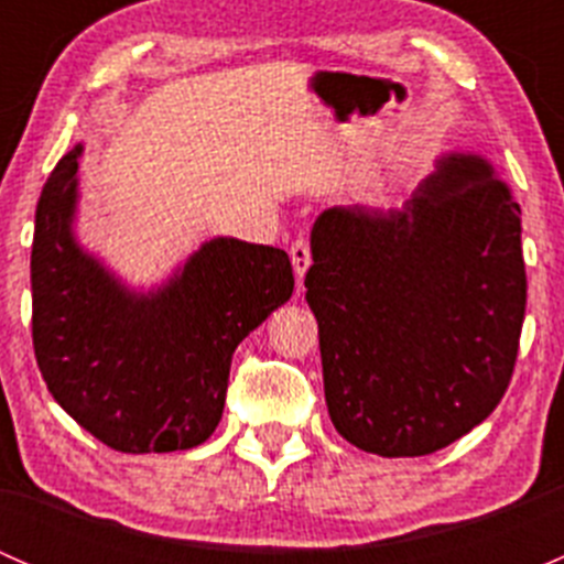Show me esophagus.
Segmentation results:
<instances>
[{"label":"esophagus","instance_id":"obj_1","mask_svg":"<svg viewBox=\"0 0 564 564\" xmlns=\"http://www.w3.org/2000/svg\"><path fill=\"white\" fill-rule=\"evenodd\" d=\"M289 256H292L294 275H297V281H303L305 272H308V267H311V246L305 240L292 242V248H289Z\"/></svg>","mask_w":564,"mask_h":564}]
</instances>
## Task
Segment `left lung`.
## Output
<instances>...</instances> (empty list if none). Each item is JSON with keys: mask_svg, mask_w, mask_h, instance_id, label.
Returning a JSON list of instances; mask_svg holds the SVG:
<instances>
[{"mask_svg": "<svg viewBox=\"0 0 564 564\" xmlns=\"http://www.w3.org/2000/svg\"><path fill=\"white\" fill-rule=\"evenodd\" d=\"M311 256L305 300L346 442L429 456L497 409L519 355L527 272L521 207L486 158H440L401 209H324Z\"/></svg>", "mask_w": 564, "mask_h": 564, "instance_id": "left-lung-1", "label": "left lung"}]
</instances>
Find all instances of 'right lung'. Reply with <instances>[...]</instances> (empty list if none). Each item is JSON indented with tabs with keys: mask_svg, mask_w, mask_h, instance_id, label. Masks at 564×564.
Segmentation results:
<instances>
[{
	"mask_svg": "<svg viewBox=\"0 0 564 564\" xmlns=\"http://www.w3.org/2000/svg\"><path fill=\"white\" fill-rule=\"evenodd\" d=\"M76 144L40 193L32 240V344L54 401L119 453L191 451L224 414L231 355L294 292L286 250L202 242L135 292L76 240Z\"/></svg>",
	"mask_w": 564,
	"mask_h": 564,
	"instance_id": "obj_1",
	"label": "right lung"
}]
</instances>
